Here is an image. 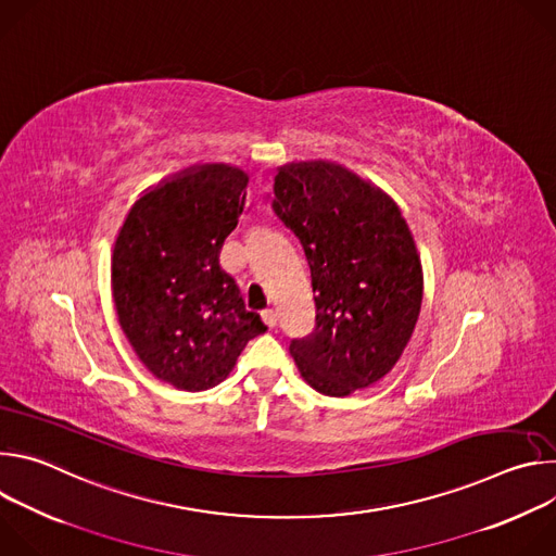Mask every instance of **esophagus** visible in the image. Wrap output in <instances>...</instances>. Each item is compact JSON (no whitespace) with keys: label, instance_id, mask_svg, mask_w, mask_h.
I'll return each instance as SVG.
<instances>
[{"label":"esophagus","instance_id":"1","mask_svg":"<svg viewBox=\"0 0 556 556\" xmlns=\"http://www.w3.org/2000/svg\"><path fill=\"white\" fill-rule=\"evenodd\" d=\"M262 319L266 321V326L275 328V326H277V309H273V307H264V309H262Z\"/></svg>","mask_w":556,"mask_h":556}]
</instances>
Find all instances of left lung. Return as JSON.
Instances as JSON below:
<instances>
[{
  "label": "left lung",
  "instance_id": "1",
  "mask_svg": "<svg viewBox=\"0 0 556 556\" xmlns=\"http://www.w3.org/2000/svg\"><path fill=\"white\" fill-rule=\"evenodd\" d=\"M273 208L299 237L312 292L314 330L290 341L309 387L350 395L380 380L405 352L422 303L414 235L382 191L343 167L279 169Z\"/></svg>",
  "mask_w": 556,
  "mask_h": 556
}]
</instances>
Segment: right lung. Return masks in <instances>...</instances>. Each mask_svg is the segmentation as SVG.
I'll use <instances>...</instances> for the list:
<instances>
[{
    "label": "right lung",
    "instance_id": "add662e5",
    "mask_svg": "<svg viewBox=\"0 0 556 556\" xmlns=\"http://www.w3.org/2000/svg\"><path fill=\"white\" fill-rule=\"evenodd\" d=\"M249 176L206 165L140 198L114 244L118 321L144 367L178 389L222 382L268 328L219 266L247 204Z\"/></svg>",
    "mask_w": 556,
    "mask_h": 556
}]
</instances>
